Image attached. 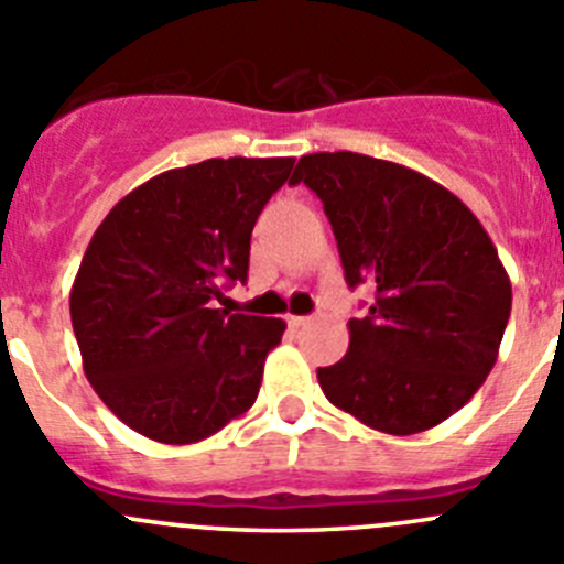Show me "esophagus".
I'll list each match as a JSON object with an SVG mask.
<instances>
[{
	"label": "esophagus",
	"instance_id": "1",
	"mask_svg": "<svg viewBox=\"0 0 564 564\" xmlns=\"http://www.w3.org/2000/svg\"><path fill=\"white\" fill-rule=\"evenodd\" d=\"M286 323H289V328H303L306 323H312V317H303V314H289Z\"/></svg>",
	"mask_w": 564,
	"mask_h": 564
}]
</instances>
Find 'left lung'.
Listing matches in <instances>:
<instances>
[{"label": "left lung", "instance_id": "8db88e82", "mask_svg": "<svg viewBox=\"0 0 564 564\" xmlns=\"http://www.w3.org/2000/svg\"><path fill=\"white\" fill-rule=\"evenodd\" d=\"M323 199L347 286L376 289L350 347L319 367L325 398L383 434L429 431L459 412L489 370L512 312L496 245L456 194L359 152H314L292 181Z\"/></svg>", "mask_w": 564, "mask_h": 564}]
</instances>
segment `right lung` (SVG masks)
<instances>
[{
  "label": "right lung",
  "mask_w": 564,
  "mask_h": 564,
  "mask_svg": "<svg viewBox=\"0 0 564 564\" xmlns=\"http://www.w3.org/2000/svg\"><path fill=\"white\" fill-rule=\"evenodd\" d=\"M294 158H208L122 197L88 241L68 308L105 406L163 445L217 434L256 403L283 319L217 308L247 281L258 214Z\"/></svg>",
  "instance_id": "1"
}]
</instances>
